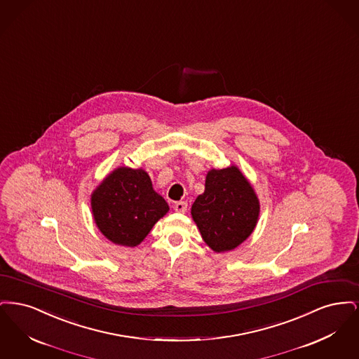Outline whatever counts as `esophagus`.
Instances as JSON below:
<instances>
[{
  "mask_svg": "<svg viewBox=\"0 0 359 359\" xmlns=\"http://www.w3.org/2000/svg\"><path fill=\"white\" fill-rule=\"evenodd\" d=\"M173 210L176 212H186L187 211V203L186 202H176L173 205Z\"/></svg>",
  "mask_w": 359,
  "mask_h": 359,
  "instance_id": "34e87169",
  "label": "esophagus"
}]
</instances>
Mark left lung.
<instances>
[{"label": "left lung", "instance_id": "1", "mask_svg": "<svg viewBox=\"0 0 359 359\" xmlns=\"http://www.w3.org/2000/svg\"><path fill=\"white\" fill-rule=\"evenodd\" d=\"M202 238L217 253L233 250L256 227L259 202L249 180L236 165L210 170L205 192L191 207Z\"/></svg>", "mask_w": 359, "mask_h": 359}]
</instances>
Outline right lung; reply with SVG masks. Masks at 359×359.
<instances>
[{"label":"right lung","mask_w":359,"mask_h":359,"mask_svg":"<svg viewBox=\"0 0 359 359\" xmlns=\"http://www.w3.org/2000/svg\"><path fill=\"white\" fill-rule=\"evenodd\" d=\"M91 210L103 236L116 245L135 248L170 207L142 168L120 167L91 194Z\"/></svg>","instance_id":"1"}]
</instances>
